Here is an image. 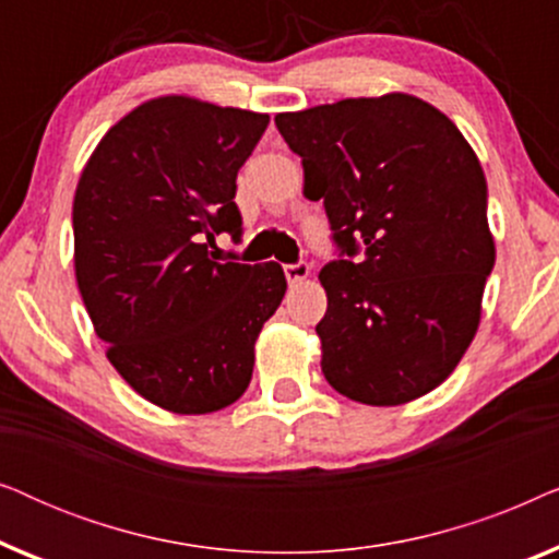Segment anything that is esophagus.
Listing matches in <instances>:
<instances>
[{
    "label": "esophagus",
    "instance_id": "esophagus-1",
    "mask_svg": "<svg viewBox=\"0 0 559 559\" xmlns=\"http://www.w3.org/2000/svg\"><path fill=\"white\" fill-rule=\"evenodd\" d=\"M285 277L289 285H300L310 277V266L305 262H297V264H285Z\"/></svg>",
    "mask_w": 559,
    "mask_h": 559
}]
</instances>
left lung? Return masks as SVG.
<instances>
[{"label":"left lung","instance_id":"obj_1","mask_svg":"<svg viewBox=\"0 0 559 559\" xmlns=\"http://www.w3.org/2000/svg\"><path fill=\"white\" fill-rule=\"evenodd\" d=\"M274 124L346 257L318 274L328 384L371 407L419 400L468 350L496 262L476 152L445 114L400 91L277 114Z\"/></svg>","mask_w":559,"mask_h":559}]
</instances>
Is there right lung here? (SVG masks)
<instances>
[{"mask_svg": "<svg viewBox=\"0 0 559 559\" xmlns=\"http://www.w3.org/2000/svg\"><path fill=\"white\" fill-rule=\"evenodd\" d=\"M266 114L193 96L150 98L102 136L73 198L83 305L119 377L175 415H209L247 392L254 343L280 308L277 262H218L241 236L236 173Z\"/></svg>", "mask_w": 559, "mask_h": 559, "instance_id": "1", "label": "right lung"}]
</instances>
